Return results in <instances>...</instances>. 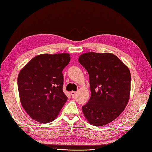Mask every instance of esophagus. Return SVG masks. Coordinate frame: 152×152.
<instances>
[{
  "label": "esophagus",
  "instance_id": "34e87169",
  "mask_svg": "<svg viewBox=\"0 0 152 152\" xmlns=\"http://www.w3.org/2000/svg\"><path fill=\"white\" fill-rule=\"evenodd\" d=\"M70 94H71V95H72V96H74L76 95V91H71L70 92Z\"/></svg>",
  "mask_w": 152,
  "mask_h": 152
}]
</instances>
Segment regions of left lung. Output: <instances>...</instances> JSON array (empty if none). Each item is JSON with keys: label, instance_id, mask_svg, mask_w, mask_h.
<instances>
[{"label": "left lung", "instance_id": "8db88e82", "mask_svg": "<svg viewBox=\"0 0 152 152\" xmlns=\"http://www.w3.org/2000/svg\"><path fill=\"white\" fill-rule=\"evenodd\" d=\"M79 63L88 71L91 97L82 106L90 124L102 126L114 121L130 98L131 73L114 54L88 52L80 55Z\"/></svg>", "mask_w": 152, "mask_h": 152}]
</instances>
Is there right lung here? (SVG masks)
I'll return each instance as SVG.
<instances>
[{
	"label": "right lung",
	"instance_id": "1",
	"mask_svg": "<svg viewBox=\"0 0 152 152\" xmlns=\"http://www.w3.org/2000/svg\"><path fill=\"white\" fill-rule=\"evenodd\" d=\"M70 54H40L20 70L18 77L19 99L30 117L42 124L53 121L67 101L63 91L62 71Z\"/></svg>",
	"mask_w": 152,
	"mask_h": 152
}]
</instances>
